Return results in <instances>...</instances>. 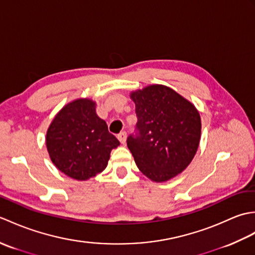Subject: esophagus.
<instances>
[{
    "instance_id": "34e87169",
    "label": "esophagus",
    "mask_w": 255,
    "mask_h": 255,
    "mask_svg": "<svg viewBox=\"0 0 255 255\" xmlns=\"http://www.w3.org/2000/svg\"><path fill=\"white\" fill-rule=\"evenodd\" d=\"M117 138H118L119 141H121V143H123V144L126 143V138H127L126 131H122L121 133H118V137Z\"/></svg>"
}]
</instances>
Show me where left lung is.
<instances>
[{"instance_id": "left-lung-1", "label": "left lung", "mask_w": 255, "mask_h": 255, "mask_svg": "<svg viewBox=\"0 0 255 255\" xmlns=\"http://www.w3.org/2000/svg\"><path fill=\"white\" fill-rule=\"evenodd\" d=\"M138 123L127 145L139 170L154 182L176 176L191 163L200 139L199 114L163 85L131 93Z\"/></svg>"}]
</instances>
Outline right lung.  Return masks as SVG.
<instances>
[{
  "label": "right lung",
  "mask_w": 255,
  "mask_h": 255,
  "mask_svg": "<svg viewBox=\"0 0 255 255\" xmlns=\"http://www.w3.org/2000/svg\"><path fill=\"white\" fill-rule=\"evenodd\" d=\"M48 152L59 170L85 181L107 166L118 139L108 131L106 123L95 113V103L77 100L64 106L47 131Z\"/></svg>",
  "instance_id": "add662e5"
}]
</instances>
